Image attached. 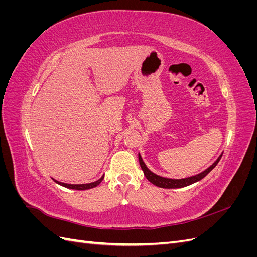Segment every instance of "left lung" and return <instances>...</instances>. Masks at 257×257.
Masks as SVG:
<instances>
[{
	"instance_id": "left-lung-1",
	"label": "left lung",
	"mask_w": 257,
	"mask_h": 257,
	"mask_svg": "<svg viewBox=\"0 0 257 257\" xmlns=\"http://www.w3.org/2000/svg\"><path fill=\"white\" fill-rule=\"evenodd\" d=\"M222 158V154L219 157L213 164L210 166L209 168H207L206 170H204L203 173H200L196 176H193V177H189V178H184V179H168V178H164V177H160L158 175L153 174L152 172H150L149 169L147 168L146 164L144 163L141 154H138V159H139V164H141V167L144 172V175L146 176V178L149 180L152 184L159 186V188H163V189H179V188H184V186H188L190 184L195 183L199 180H201L204 177H206L211 170L217 165V163L220 162Z\"/></svg>"
}]
</instances>
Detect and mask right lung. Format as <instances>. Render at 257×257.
Listing matches in <instances>:
<instances>
[{"mask_svg":"<svg viewBox=\"0 0 257 257\" xmlns=\"http://www.w3.org/2000/svg\"><path fill=\"white\" fill-rule=\"evenodd\" d=\"M104 179V176H102V178L98 179L97 181L95 182H91V183H85V184H67V183H62V182H59L57 180H53L56 181L58 184L64 186V188H67V189H72V190H79V191H82V190H89V189H92V188H95V186H97L100 182L103 181Z\"/></svg>","mask_w":257,"mask_h":257,"instance_id":"add662e5","label":"right lung"}]
</instances>
